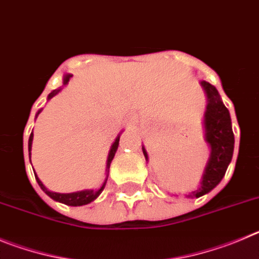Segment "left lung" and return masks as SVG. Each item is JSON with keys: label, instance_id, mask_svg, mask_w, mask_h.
<instances>
[{"label": "left lung", "instance_id": "8db88e82", "mask_svg": "<svg viewBox=\"0 0 259 259\" xmlns=\"http://www.w3.org/2000/svg\"><path fill=\"white\" fill-rule=\"evenodd\" d=\"M201 86L208 98L206 111L204 115V127L205 141L210 146V157L205 166L200 187L191 192L188 197H200L210 192L225 177L234 153L235 138L230 112L223 104L218 90L211 83L201 81ZM142 150L146 160H148L144 147H142Z\"/></svg>", "mask_w": 259, "mask_h": 259}]
</instances>
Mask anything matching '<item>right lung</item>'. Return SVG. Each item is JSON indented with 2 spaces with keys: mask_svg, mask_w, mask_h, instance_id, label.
Segmentation results:
<instances>
[{
  "mask_svg": "<svg viewBox=\"0 0 259 259\" xmlns=\"http://www.w3.org/2000/svg\"><path fill=\"white\" fill-rule=\"evenodd\" d=\"M72 77V74H66L64 76V78H63V85H67L69 81V78ZM62 90V88H58V89L53 90V92L49 94L48 97V101H50L51 98L55 97V95L58 94V93ZM42 109H39L38 112H37L36 117L39 115V112H41ZM32 141H33V133H31V135H29V141H28V151H29V158H31V150H32ZM118 141H120V135H117V138H116V141L113 142L112 147H111V150H109V153H108V158H107V171H109V165H111V162H112L113 157H115V153L116 151H117V147H118ZM34 177H36L37 179V183H38V186L41 187V190L44 191V192L48 195V196H50L51 199L55 200V201H59L62 202V204H66V205H71V206H81V205H86L89 204V202L94 201L95 199H97L99 195H101L102 191L104 190V186H106V182H104L103 185H102V187L99 188V190L94 191V190H83V191H77V192H72V193H58V192H53V191H49L48 188L45 187V186L42 185V182L39 181L38 177L34 174ZM108 177V176H107Z\"/></svg>",
  "mask_w": 259,
  "mask_h": 259,
  "instance_id": "add662e5",
  "label": "right lung"
}]
</instances>
